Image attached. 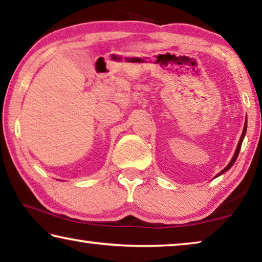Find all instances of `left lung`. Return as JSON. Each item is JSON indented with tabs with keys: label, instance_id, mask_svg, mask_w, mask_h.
Wrapping results in <instances>:
<instances>
[{
	"label": "left lung",
	"instance_id": "1",
	"mask_svg": "<svg viewBox=\"0 0 262 262\" xmlns=\"http://www.w3.org/2000/svg\"><path fill=\"white\" fill-rule=\"evenodd\" d=\"M246 130H247V120H246V124H245V127H244V132H243V134H241V138H240V141H239V144H237V148H236V150H235V154H234V156H233V159H232V161L228 163V166L226 167V168L222 170V171H220V173L217 174V177L219 175H221V174H224L226 170H228L229 168H231V167L234 165V162H235V160H236V158H237V155H239V153H240V148H241V144H243V141H244V138H245V135H246Z\"/></svg>",
	"mask_w": 262,
	"mask_h": 262
}]
</instances>
